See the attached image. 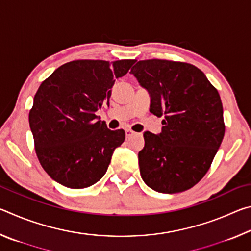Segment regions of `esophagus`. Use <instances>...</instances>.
Returning <instances> with one entry per match:
<instances>
[{
	"mask_svg": "<svg viewBox=\"0 0 251 251\" xmlns=\"http://www.w3.org/2000/svg\"><path fill=\"white\" fill-rule=\"evenodd\" d=\"M125 133H126V137H127V138H129V137H131V136L136 134L135 131H133L131 129H126Z\"/></svg>",
	"mask_w": 251,
	"mask_h": 251,
	"instance_id": "esophagus-1",
	"label": "esophagus"
}]
</instances>
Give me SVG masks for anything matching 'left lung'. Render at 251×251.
<instances>
[{
  "mask_svg": "<svg viewBox=\"0 0 251 251\" xmlns=\"http://www.w3.org/2000/svg\"><path fill=\"white\" fill-rule=\"evenodd\" d=\"M130 73L151 94L161 133H144L141 176L155 192L176 194L206 175L225 135L219 93L196 66L168 59L139 61Z\"/></svg>",
  "mask_w": 251,
  "mask_h": 251,
  "instance_id": "8db88e82",
  "label": "left lung"
}]
</instances>
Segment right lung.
Listing matches in <instances>:
<instances>
[{
    "mask_svg": "<svg viewBox=\"0 0 251 251\" xmlns=\"http://www.w3.org/2000/svg\"><path fill=\"white\" fill-rule=\"evenodd\" d=\"M134 63L77 59L59 66L40 85L29 127L42 167L58 184L82 189L105 175L125 131L108 129L95 113L108 104L115 79Z\"/></svg>",
    "mask_w": 251,
    "mask_h": 251,
    "instance_id": "obj_1",
    "label": "right lung"
}]
</instances>
